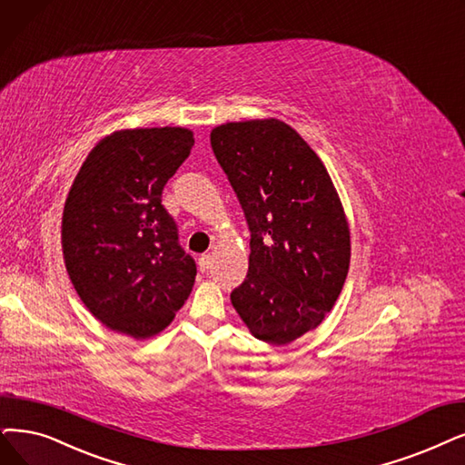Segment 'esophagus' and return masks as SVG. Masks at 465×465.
<instances>
[{
	"label": "esophagus",
	"instance_id": "1",
	"mask_svg": "<svg viewBox=\"0 0 465 465\" xmlns=\"http://www.w3.org/2000/svg\"><path fill=\"white\" fill-rule=\"evenodd\" d=\"M198 267H200L202 272H206V271L212 267V255L203 253V255L198 259Z\"/></svg>",
	"mask_w": 465,
	"mask_h": 465
}]
</instances>
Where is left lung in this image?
Masks as SVG:
<instances>
[{"label": "left lung", "mask_w": 465, "mask_h": 465, "mask_svg": "<svg viewBox=\"0 0 465 465\" xmlns=\"http://www.w3.org/2000/svg\"><path fill=\"white\" fill-rule=\"evenodd\" d=\"M213 154L250 229V265L231 302L257 340L286 345L317 328L341 293L351 240L321 158L281 120L215 127Z\"/></svg>", "instance_id": "8db88e82"}]
</instances>
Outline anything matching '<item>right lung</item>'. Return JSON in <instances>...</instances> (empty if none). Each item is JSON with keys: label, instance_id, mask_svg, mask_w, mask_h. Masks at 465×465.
<instances>
[{"label": "right lung", "instance_id": "obj_1", "mask_svg": "<svg viewBox=\"0 0 465 465\" xmlns=\"http://www.w3.org/2000/svg\"><path fill=\"white\" fill-rule=\"evenodd\" d=\"M183 127L124 129L85 158L63 213L70 281L95 319L135 340L168 326L196 276L162 191L189 158Z\"/></svg>", "mask_w": 465, "mask_h": 465}]
</instances>
